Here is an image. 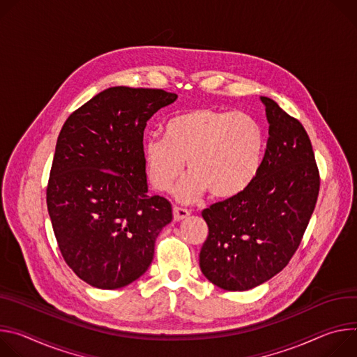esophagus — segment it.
<instances>
[{
	"mask_svg": "<svg viewBox=\"0 0 357 357\" xmlns=\"http://www.w3.org/2000/svg\"><path fill=\"white\" fill-rule=\"evenodd\" d=\"M173 215H174V221H183L184 218H187L190 215V211L185 208H181V207H174Z\"/></svg>",
	"mask_w": 357,
	"mask_h": 357,
	"instance_id": "34e87169",
	"label": "esophagus"
}]
</instances>
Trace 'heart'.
Returning <instances> with one entry per match:
<instances>
[{
	"label": "heart",
	"mask_w": 357,
	"mask_h": 357,
	"mask_svg": "<svg viewBox=\"0 0 357 357\" xmlns=\"http://www.w3.org/2000/svg\"><path fill=\"white\" fill-rule=\"evenodd\" d=\"M265 133L247 113L199 107L173 116L165 137L143 144L146 176L157 191H167L184 169L190 173L174 190L180 202H192L210 191L228 200L245 191L259 173Z\"/></svg>",
	"instance_id": "heart-1"
}]
</instances>
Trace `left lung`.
Masks as SVG:
<instances>
[{
  "instance_id": "8db88e82",
  "label": "left lung",
  "mask_w": 357,
  "mask_h": 357,
  "mask_svg": "<svg viewBox=\"0 0 357 357\" xmlns=\"http://www.w3.org/2000/svg\"><path fill=\"white\" fill-rule=\"evenodd\" d=\"M269 137L258 176L232 199L202 214L206 278L224 291H248L281 272L298 250L319 194L309 136L278 103L261 96Z\"/></svg>"
}]
</instances>
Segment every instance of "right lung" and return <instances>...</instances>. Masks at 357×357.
Instances as JSON below:
<instances>
[{
	"mask_svg": "<svg viewBox=\"0 0 357 357\" xmlns=\"http://www.w3.org/2000/svg\"><path fill=\"white\" fill-rule=\"evenodd\" d=\"M177 99L163 89L114 86L75 110L58 136L47 206L69 268L99 289L139 280L172 204L147 194L143 132Z\"/></svg>",
	"mask_w": 357,
	"mask_h": 357,
	"instance_id": "right-lung-1",
	"label": "right lung"
}]
</instances>
